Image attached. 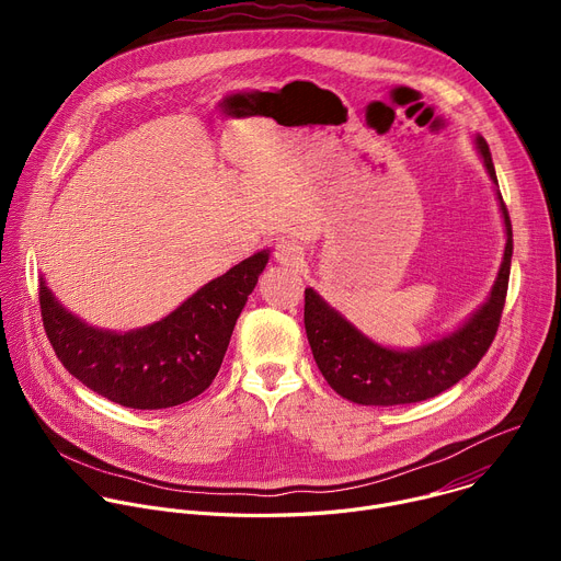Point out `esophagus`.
<instances>
[{
	"instance_id": "34e87169",
	"label": "esophagus",
	"mask_w": 561,
	"mask_h": 561,
	"mask_svg": "<svg viewBox=\"0 0 561 561\" xmlns=\"http://www.w3.org/2000/svg\"><path fill=\"white\" fill-rule=\"evenodd\" d=\"M273 257L282 266H299L304 262V251L299 244L290 242V239H279V242L275 244Z\"/></svg>"
}]
</instances>
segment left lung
Returning a JSON list of instances; mask_svg holds the SVG:
<instances>
[{"mask_svg": "<svg viewBox=\"0 0 561 561\" xmlns=\"http://www.w3.org/2000/svg\"><path fill=\"white\" fill-rule=\"evenodd\" d=\"M484 167L497 186V175L489 144L482 135L474 137ZM500 210L506 224L504 260L484 306L455 333L424 344L413 351H392L362 335L346 317L331 308L312 288L304 290V327L317 368L322 370L331 388L362 407L413 404L435 397L466 377L491 348L502 310L506 304L513 228L502 193H497Z\"/></svg>", "mask_w": 561, "mask_h": 561, "instance_id": "obj_1", "label": "left lung"}]
</instances>
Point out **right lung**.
<instances>
[{
    "instance_id": "add662e5",
    "label": "right lung",
    "mask_w": 561,
    "mask_h": 561,
    "mask_svg": "<svg viewBox=\"0 0 561 561\" xmlns=\"http://www.w3.org/2000/svg\"><path fill=\"white\" fill-rule=\"evenodd\" d=\"M266 262L268 251L255 253L202 286L164 319L128 333L84 324L42 279L44 331L64 368L98 394L126 409H171L213 383L237 317Z\"/></svg>"
}]
</instances>
